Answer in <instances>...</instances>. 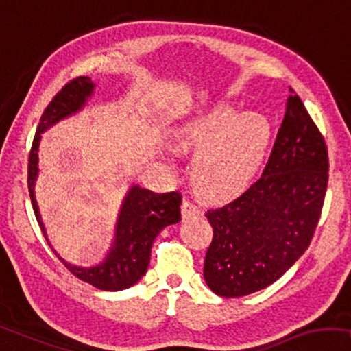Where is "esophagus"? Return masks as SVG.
<instances>
[{
    "label": "esophagus",
    "instance_id": "esophagus-1",
    "mask_svg": "<svg viewBox=\"0 0 351 351\" xmlns=\"http://www.w3.org/2000/svg\"><path fill=\"white\" fill-rule=\"evenodd\" d=\"M181 213H182V218L187 219V218H192V216H195L199 213V208L192 204L189 200H182V205H181Z\"/></svg>",
    "mask_w": 351,
    "mask_h": 351
}]
</instances>
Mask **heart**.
<instances>
[{"label":"heart","instance_id":"b5f03b06","mask_svg":"<svg viewBox=\"0 0 351 351\" xmlns=\"http://www.w3.org/2000/svg\"><path fill=\"white\" fill-rule=\"evenodd\" d=\"M180 151H195L192 180L211 197H226L248 186L272 141V124L261 112H240L218 103L182 121L175 130Z\"/></svg>","mask_w":351,"mask_h":351}]
</instances>
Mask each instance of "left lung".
<instances>
[{"instance_id":"obj_1","label":"left lung","mask_w":351,"mask_h":351,"mask_svg":"<svg viewBox=\"0 0 351 351\" xmlns=\"http://www.w3.org/2000/svg\"><path fill=\"white\" fill-rule=\"evenodd\" d=\"M328 149L291 90L264 173L245 192L206 211L213 240L204 276L221 298L272 285L308 248L328 186Z\"/></svg>"}]
</instances>
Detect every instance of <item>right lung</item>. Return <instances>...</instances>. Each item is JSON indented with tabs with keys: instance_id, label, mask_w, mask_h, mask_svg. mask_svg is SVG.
Listing matches in <instances>:
<instances>
[{
	"instance_id": "obj_1",
	"label": "right lung",
	"mask_w": 351,
	"mask_h": 351,
	"mask_svg": "<svg viewBox=\"0 0 351 351\" xmlns=\"http://www.w3.org/2000/svg\"><path fill=\"white\" fill-rule=\"evenodd\" d=\"M97 84L90 77L81 76L68 82L60 92L49 103L46 111L39 121L36 135H34L32 152L28 160V191L32 205L36 215L38 224L46 237L49 246L52 243L47 239L46 226L43 223L36 200V180L39 175V143L41 135L57 122L71 117L87 105L93 97ZM181 195L178 192L156 194L145 187L133 184L127 191L122 202L119 215L116 219L114 239L101 263L90 267H82L68 263L52 248L58 259L65 264L70 272L79 280L95 286L103 291H122L130 288L146 274L151 258L152 241L164 227L176 224L181 221Z\"/></svg>"
}]
</instances>
